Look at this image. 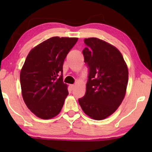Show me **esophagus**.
<instances>
[{
    "instance_id": "34e87169",
    "label": "esophagus",
    "mask_w": 152,
    "mask_h": 152,
    "mask_svg": "<svg viewBox=\"0 0 152 152\" xmlns=\"http://www.w3.org/2000/svg\"><path fill=\"white\" fill-rule=\"evenodd\" d=\"M69 88H70V89L71 91H73L74 90V88H75V85H73V84H70V86H69Z\"/></svg>"
}]
</instances>
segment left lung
I'll return each instance as SVG.
<instances>
[{
  "instance_id": "8db88e82",
  "label": "left lung",
  "mask_w": 152,
  "mask_h": 152,
  "mask_svg": "<svg viewBox=\"0 0 152 152\" xmlns=\"http://www.w3.org/2000/svg\"><path fill=\"white\" fill-rule=\"evenodd\" d=\"M84 62L89 67L86 93L79 104L87 115L102 120L112 115L125 96L129 71L123 56L113 45L92 37L84 39Z\"/></svg>"
}]
</instances>
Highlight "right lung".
Listing matches in <instances>:
<instances>
[{
    "label": "right lung",
    "instance_id": "add662e5",
    "mask_svg": "<svg viewBox=\"0 0 152 152\" xmlns=\"http://www.w3.org/2000/svg\"><path fill=\"white\" fill-rule=\"evenodd\" d=\"M77 40L51 37L27 56L20 73L21 93L27 107L38 118L51 119L61 111L68 95V85L63 82L64 61Z\"/></svg>",
    "mask_w": 152,
    "mask_h": 152
}]
</instances>
